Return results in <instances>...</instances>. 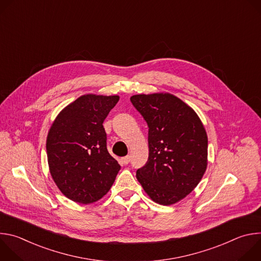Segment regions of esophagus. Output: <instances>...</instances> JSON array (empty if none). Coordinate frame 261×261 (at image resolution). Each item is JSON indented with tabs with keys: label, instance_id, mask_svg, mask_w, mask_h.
Here are the masks:
<instances>
[{
	"label": "esophagus",
	"instance_id": "1",
	"mask_svg": "<svg viewBox=\"0 0 261 261\" xmlns=\"http://www.w3.org/2000/svg\"><path fill=\"white\" fill-rule=\"evenodd\" d=\"M129 162H130V156H126L121 159V163L124 165H127Z\"/></svg>",
	"mask_w": 261,
	"mask_h": 261
}]
</instances>
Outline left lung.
<instances>
[{"instance_id": "1", "label": "left lung", "mask_w": 261, "mask_h": 261, "mask_svg": "<svg viewBox=\"0 0 261 261\" xmlns=\"http://www.w3.org/2000/svg\"><path fill=\"white\" fill-rule=\"evenodd\" d=\"M148 127V159L136 171L145 193L162 205L190 194L207 166V135L195 111L169 93L130 98Z\"/></svg>"}]
</instances>
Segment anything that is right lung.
I'll return each mask as SVG.
<instances>
[{"mask_svg":"<svg viewBox=\"0 0 261 261\" xmlns=\"http://www.w3.org/2000/svg\"><path fill=\"white\" fill-rule=\"evenodd\" d=\"M120 97L88 94L67 105L46 138L49 171L60 191L83 204L101 199L121 169L106 147L103 122Z\"/></svg>","mask_w":261,"mask_h":261,"instance_id":"obj_1","label":"right lung"}]
</instances>
